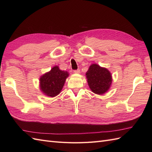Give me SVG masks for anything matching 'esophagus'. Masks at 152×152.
<instances>
[{"mask_svg":"<svg viewBox=\"0 0 152 152\" xmlns=\"http://www.w3.org/2000/svg\"><path fill=\"white\" fill-rule=\"evenodd\" d=\"M80 70H79V69H77V70H74V73H77V74H78V73H80Z\"/></svg>","mask_w":152,"mask_h":152,"instance_id":"1","label":"esophagus"}]
</instances>
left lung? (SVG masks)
Instances as JSON below:
<instances>
[{
	"mask_svg": "<svg viewBox=\"0 0 152 152\" xmlns=\"http://www.w3.org/2000/svg\"><path fill=\"white\" fill-rule=\"evenodd\" d=\"M87 83L91 90L97 94H103L110 89L112 77L107 68L93 64L86 72Z\"/></svg>",
	"mask_w": 152,
	"mask_h": 152,
	"instance_id": "left-lung-1",
	"label": "left lung"
}]
</instances>
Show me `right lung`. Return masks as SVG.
<instances>
[{"label":"right lung","instance_id":"right-lung-1","mask_svg":"<svg viewBox=\"0 0 152 152\" xmlns=\"http://www.w3.org/2000/svg\"><path fill=\"white\" fill-rule=\"evenodd\" d=\"M68 75V72L59 70L58 66H55L40 77V89L49 97H54L60 93Z\"/></svg>","mask_w":152,"mask_h":152}]
</instances>
